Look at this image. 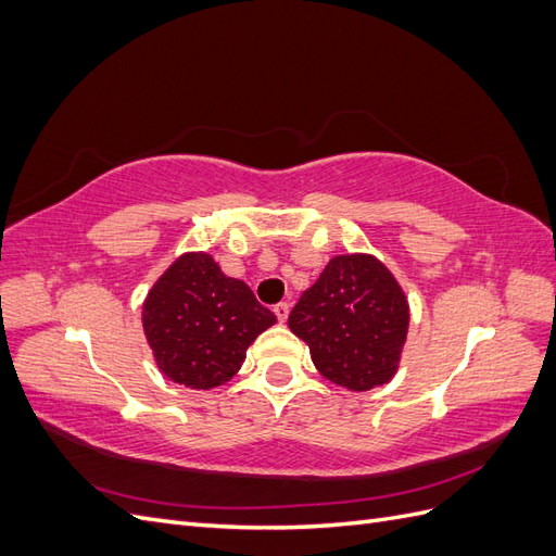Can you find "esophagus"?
<instances>
[{
	"label": "esophagus",
	"mask_w": 556,
	"mask_h": 556,
	"mask_svg": "<svg viewBox=\"0 0 556 556\" xmlns=\"http://www.w3.org/2000/svg\"><path fill=\"white\" fill-rule=\"evenodd\" d=\"M274 313H276L280 323H285V319H288V315H290V304H285V301H282V304H276Z\"/></svg>",
	"instance_id": "34e87169"
}]
</instances>
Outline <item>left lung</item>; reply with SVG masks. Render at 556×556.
Wrapping results in <instances>:
<instances>
[{"label": "left lung", "mask_w": 556, "mask_h": 556, "mask_svg": "<svg viewBox=\"0 0 556 556\" xmlns=\"http://www.w3.org/2000/svg\"><path fill=\"white\" fill-rule=\"evenodd\" d=\"M408 325L406 292L368 252L331 257L288 317L319 376L350 392L374 390L396 376Z\"/></svg>", "instance_id": "1"}]
</instances>
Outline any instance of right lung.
<instances>
[{"instance_id":"add662e5","label":"right lung","mask_w":556,"mask_h":556,"mask_svg":"<svg viewBox=\"0 0 556 556\" xmlns=\"http://www.w3.org/2000/svg\"><path fill=\"white\" fill-rule=\"evenodd\" d=\"M141 323L160 374L213 390L239 374L245 350L276 325L248 285L223 274L208 252H182L143 299Z\"/></svg>"}]
</instances>
